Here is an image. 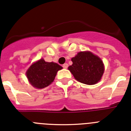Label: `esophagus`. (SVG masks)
<instances>
[{
  "label": "esophagus",
  "instance_id": "34e87169",
  "mask_svg": "<svg viewBox=\"0 0 131 131\" xmlns=\"http://www.w3.org/2000/svg\"><path fill=\"white\" fill-rule=\"evenodd\" d=\"M62 67H63V68H64V69H67V68H68V67H69V64H67V63H64V64L62 65Z\"/></svg>",
  "mask_w": 131,
  "mask_h": 131
}]
</instances>
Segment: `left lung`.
I'll use <instances>...</instances> for the list:
<instances>
[{
  "label": "left lung",
  "instance_id": "1",
  "mask_svg": "<svg viewBox=\"0 0 131 131\" xmlns=\"http://www.w3.org/2000/svg\"><path fill=\"white\" fill-rule=\"evenodd\" d=\"M72 64L68 67L74 78L80 82L93 85L100 81L104 72L103 61L90 51H81L71 59Z\"/></svg>",
  "mask_w": 131,
  "mask_h": 131
}]
</instances>
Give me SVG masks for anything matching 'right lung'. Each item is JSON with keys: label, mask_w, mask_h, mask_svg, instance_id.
I'll return each instance as SVG.
<instances>
[{"label": "right lung", "mask_w": 131, "mask_h": 131, "mask_svg": "<svg viewBox=\"0 0 131 131\" xmlns=\"http://www.w3.org/2000/svg\"><path fill=\"white\" fill-rule=\"evenodd\" d=\"M62 69L57 63L45 62L41 59L29 67L26 72V77L31 86L41 89L51 84L58 71Z\"/></svg>", "instance_id": "add662e5"}]
</instances>
